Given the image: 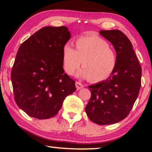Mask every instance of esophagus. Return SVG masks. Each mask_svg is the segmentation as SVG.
I'll list each match as a JSON object with an SVG mask.
<instances>
[{
  "mask_svg": "<svg viewBox=\"0 0 152 152\" xmlns=\"http://www.w3.org/2000/svg\"><path fill=\"white\" fill-rule=\"evenodd\" d=\"M76 87L77 90H79L83 88L84 86L83 84H81L80 82H76Z\"/></svg>",
  "mask_w": 152,
  "mask_h": 152,
  "instance_id": "obj_1",
  "label": "esophagus"
}]
</instances>
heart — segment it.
<instances>
[{"label":"heart","mask_w":152,"mask_h":152,"mask_svg":"<svg viewBox=\"0 0 152 152\" xmlns=\"http://www.w3.org/2000/svg\"><path fill=\"white\" fill-rule=\"evenodd\" d=\"M76 50L71 45L63 49V64L69 75L80 67L82 69L76 76L88 78L91 82H101L108 78L117 66V56L115 49L102 38L96 35H86L76 39Z\"/></svg>","instance_id":"b5f03b06"}]
</instances>
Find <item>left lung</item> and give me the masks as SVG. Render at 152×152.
<instances>
[{"label":"left lung","instance_id":"left-lung-1","mask_svg":"<svg viewBox=\"0 0 152 152\" xmlns=\"http://www.w3.org/2000/svg\"><path fill=\"white\" fill-rule=\"evenodd\" d=\"M117 56L115 71L106 80L89 86L91 94L85 112L98 125L116 124L130 113L139 96L142 69L130 41L119 30L100 31Z\"/></svg>","mask_w":152,"mask_h":152}]
</instances>
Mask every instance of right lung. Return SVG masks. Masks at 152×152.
Returning <instances> with one entry per match:
<instances>
[{
  "label": "right lung",
  "mask_w": 152,
  "mask_h": 152,
  "mask_svg": "<svg viewBox=\"0 0 152 152\" xmlns=\"http://www.w3.org/2000/svg\"><path fill=\"white\" fill-rule=\"evenodd\" d=\"M70 37L66 26H46L20 45L11 79L15 102L29 116H55L76 90L63 68V49Z\"/></svg>",
  "instance_id": "1"
}]
</instances>
